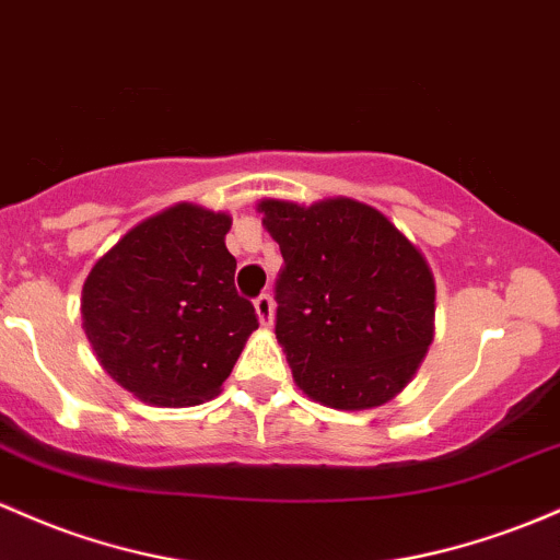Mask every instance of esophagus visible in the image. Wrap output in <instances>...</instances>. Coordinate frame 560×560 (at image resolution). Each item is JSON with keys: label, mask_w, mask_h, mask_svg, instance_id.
<instances>
[{"label": "esophagus", "mask_w": 560, "mask_h": 560, "mask_svg": "<svg viewBox=\"0 0 560 560\" xmlns=\"http://www.w3.org/2000/svg\"><path fill=\"white\" fill-rule=\"evenodd\" d=\"M255 313L257 318H260L262 327H270V324H273V300H270V294H260V298L255 300Z\"/></svg>", "instance_id": "esophagus-1"}]
</instances>
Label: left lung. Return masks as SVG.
I'll return each mask as SVG.
<instances>
[{"instance_id": "obj_1", "label": "left lung", "mask_w": 560, "mask_h": 560, "mask_svg": "<svg viewBox=\"0 0 560 560\" xmlns=\"http://www.w3.org/2000/svg\"><path fill=\"white\" fill-rule=\"evenodd\" d=\"M257 212L284 257L276 340L298 388L342 411L396 398L433 342L425 255L383 212L348 196L311 207L262 199Z\"/></svg>"}]
</instances>
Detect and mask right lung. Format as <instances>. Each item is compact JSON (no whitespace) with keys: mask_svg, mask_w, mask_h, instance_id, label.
Wrapping results in <instances>:
<instances>
[{"mask_svg":"<svg viewBox=\"0 0 560 560\" xmlns=\"http://www.w3.org/2000/svg\"><path fill=\"white\" fill-rule=\"evenodd\" d=\"M229 231V212L180 201L127 231L84 279V335L140 401L196 407L218 396L257 329L233 287Z\"/></svg>","mask_w":560,"mask_h":560,"instance_id":"add662e5","label":"right lung"}]
</instances>
